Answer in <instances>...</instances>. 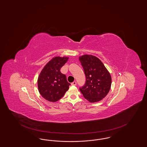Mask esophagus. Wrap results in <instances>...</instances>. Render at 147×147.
<instances>
[{
  "instance_id": "obj_1",
  "label": "esophagus",
  "mask_w": 147,
  "mask_h": 147,
  "mask_svg": "<svg viewBox=\"0 0 147 147\" xmlns=\"http://www.w3.org/2000/svg\"><path fill=\"white\" fill-rule=\"evenodd\" d=\"M71 85H72V86H76V81H74V82H71Z\"/></svg>"
}]
</instances>
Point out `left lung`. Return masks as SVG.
I'll list each match as a JSON object with an SVG mask.
<instances>
[{
	"label": "left lung",
	"instance_id": "obj_1",
	"mask_svg": "<svg viewBox=\"0 0 147 147\" xmlns=\"http://www.w3.org/2000/svg\"><path fill=\"white\" fill-rule=\"evenodd\" d=\"M86 76L85 85L80 88L84 98L90 102L100 101L111 88V75L102 62L95 56L84 55L79 57Z\"/></svg>",
	"mask_w": 147,
	"mask_h": 147
}]
</instances>
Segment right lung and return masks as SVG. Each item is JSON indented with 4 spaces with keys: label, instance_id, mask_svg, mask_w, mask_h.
<instances>
[{
    "label": "right lung",
    "instance_id": "obj_1",
    "mask_svg": "<svg viewBox=\"0 0 147 147\" xmlns=\"http://www.w3.org/2000/svg\"><path fill=\"white\" fill-rule=\"evenodd\" d=\"M68 57L56 56L51 59L40 71L37 79L38 90L42 96L48 101L60 100L69 89L71 84L60 69L68 61Z\"/></svg>",
    "mask_w": 147,
    "mask_h": 147
}]
</instances>
